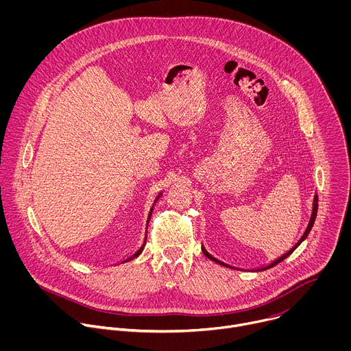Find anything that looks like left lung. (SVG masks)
Wrapping results in <instances>:
<instances>
[{
	"instance_id": "8db88e82",
	"label": "left lung",
	"mask_w": 351,
	"mask_h": 351,
	"mask_svg": "<svg viewBox=\"0 0 351 351\" xmlns=\"http://www.w3.org/2000/svg\"><path fill=\"white\" fill-rule=\"evenodd\" d=\"M317 211H318V194H315L314 195V203H313V213H311V218H310V222H308V225H307V229H306V232L303 233V236L302 237H300V240L289 250V252L287 253H285L282 257H279V258H276L275 261H272L269 265H267V267H261V268H258L257 271H265V269H269V268H272V267H275V265H278L280 261H283L285 258H287L293 252H294V250L300 245V244H302L304 240H306V237L308 236V233L311 232V229H313V226H314V222H315V218H317ZM202 250H203V253H204V256L207 257V258H210V260H213L214 263H217V264H219V265H223V267H229V268H233V267H230V265H228V264H225V263H222V261H219V260H217L215 257H213L208 252H207V250L204 248V247H202Z\"/></svg>"
}]
</instances>
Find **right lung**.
<instances>
[{"label":"right lung","instance_id":"add662e5","mask_svg":"<svg viewBox=\"0 0 351 351\" xmlns=\"http://www.w3.org/2000/svg\"><path fill=\"white\" fill-rule=\"evenodd\" d=\"M161 194H162V193H161ZM161 194H158V195H157V198H156V199H154V204H156V203H157V199H158V198H160V197H161ZM154 204H153V207H152V210H149V214H148V218H147V225H148V221H149V218H152V214H153V208H154ZM145 239H147V237H144V243H143V245H141V247H140V248H138V250H137V252H136V253H134V254H132V256H130V257H129V258H126V260H123V261H122V263H126V261H130V260H133V258H136V257H138V256H140V254H141V252H143V248H144V244H145Z\"/></svg>","mask_w":351,"mask_h":351}]
</instances>
